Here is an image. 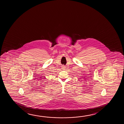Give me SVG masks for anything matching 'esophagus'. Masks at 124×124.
Wrapping results in <instances>:
<instances>
[{"instance_id":"1","label":"esophagus","mask_w":124,"mask_h":124,"mask_svg":"<svg viewBox=\"0 0 124 124\" xmlns=\"http://www.w3.org/2000/svg\"><path fill=\"white\" fill-rule=\"evenodd\" d=\"M65 67L64 66H62V69H64L65 68Z\"/></svg>"}]
</instances>
